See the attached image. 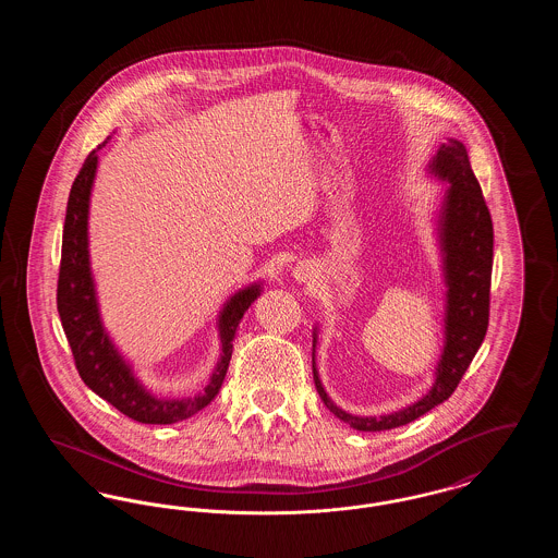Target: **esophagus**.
I'll return each mask as SVG.
<instances>
[{"instance_id":"esophagus-1","label":"esophagus","mask_w":558,"mask_h":558,"mask_svg":"<svg viewBox=\"0 0 558 558\" xmlns=\"http://www.w3.org/2000/svg\"><path fill=\"white\" fill-rule=\"evenodd\" d=\"M294 278L299 280V282H305V280H310L312 278V271H310V267L296 266L294 267Z\"/></svg>"}]
</instances>
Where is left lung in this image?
<instances>
[{"mask_svg": "<svg viewBox=\"0 0 558 558\" xmlns=\"http://www.w3.org/2000/svg\"><path fill=\"white\" fill-rule=\"evenodd\" d=\"M428 171L448 182L437 219L439 246L446 278V343L435 372V383L425 398L385 416H353L326 396L319 383L316 362L314 380L324 405L347 425L357 430H387L421 418L456 391L471 366L489 324V287L494 264V226L477 178L471 169L469 153L462 142L450 137L428 162ZM316 332L314 353L316 360Z\"/></svg>", "mask_w": 558, "mask_h": 558, "instance_id": "left-lung-1", "label": "left lung"}]
</instances>
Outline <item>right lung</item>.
Returning <instances> with one entry per match:
<instances>
[{"mask_svg": "<svg viewBox=\"0 0 558 558\" xmlns=\"http://www.w3.org/2000/svg\"><path fill=\"white\" fill-rule=\"evenodd\" d=\"M107 144V142H105ZM87 155L75 178L66 219L62 232V257L58 274V314L69 339V345L75 357L83 383L121 414L142 425H173L186 421L211 403L219 393L226 378L228 364L232 357V341L236 337L240 319L251 303L262 294V284H251L230 296L219 314V339H221V357L213 372L209 385L203 393L186 399H165L153 396L133 374L132 366L121 357L117 347L108 339L102 326L98 299L94 289L92 267H89V248H87V215H89V194L98 167V150Z\"/></svg>", "mask_w": 558, "mask_h": 558, "instance_id": "obj_1", "label": "right lung"}]
</instances>
